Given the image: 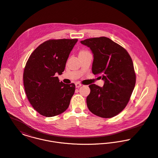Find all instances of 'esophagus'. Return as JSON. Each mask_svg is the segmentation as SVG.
I'll use <instances>...</instances> for the list:
<instances>
[{
  "label": "esophagus",
  "instance_id": "1",
  "mask_svg": "<svg viewBox=\"0 0 158 158\" xmlns=\"http://www.w3.org/2000/svg\"><path fill=\"white\" fill-rule=\"evenodd\" d=\"M81 86H82V85L80 83H75V87L76 88H80Z\"/></svg>",
  "mask_w": 158,
  "mask_h": 158
}]
</instances>
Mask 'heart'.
Masks as SVG:
<instances>
[{
  "label": "heart",
  "mask_w": 158,
  "mask_h": 158,
  "mask_svg": "<svg viewBox=\"0 0 158 158\" xmlns=\"http://www.w3.org/2000/svg\"><path fill=\"white\" fill-rule=\"evenodd\" d=\"M87 52H87V51H84V50H83V51H81L79 54H82V53H87Z\"/></svg>",
  "instance_id": "1"
}]
</instances>
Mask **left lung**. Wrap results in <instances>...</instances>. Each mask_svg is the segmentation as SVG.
<instances>
[{"mask_svg":"<svg viewBox=\"0 0 158 158\" xmlns=\"http://www.w3.org/2000/svg\"><path fill=\"white\" fill-rule=\"evenodd\" d=\"M90 48L94 60L92 71L105 83L103 87L89 86L87 106L93 114L105 118L122 111L129 101L136 81L132 60L128 52L111 39L101 37L80 42Z\"/></svg>","mask_w":158,"mask_h":158,"instance_id":"8db88e82","label":"left lung"}]
</instances>
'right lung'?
Here are the masks:
<instances>
[{
	"mask_svg": "<svg viewBox=\"0 0 158 158\" xmlns=\"http://www.w3.org/2000/svg\"><path fill=\"white\" fill-rule=\"evenodd\" d=\"M78 39L49 40L40 44L29 56L23 73L27 98L40 114L52 117L65 111L75 85L59 82L70 52Z\"/></svg>",
	"mask_w": 158,
	"mask_h": 158,
	"instance_id": "add662e5",
	"label": "right lung"
}]
</instances>
